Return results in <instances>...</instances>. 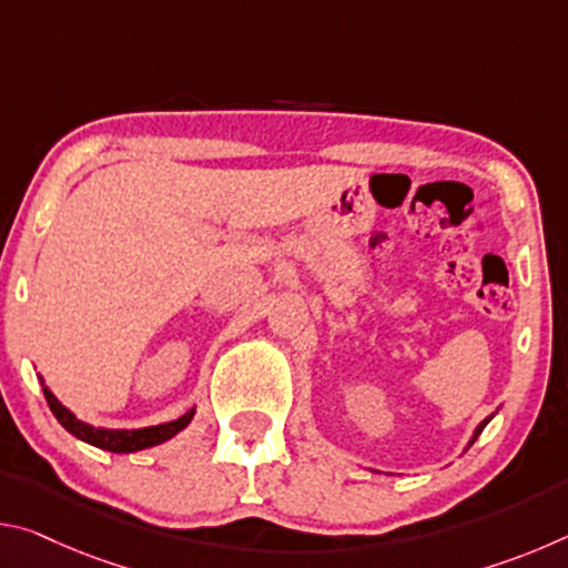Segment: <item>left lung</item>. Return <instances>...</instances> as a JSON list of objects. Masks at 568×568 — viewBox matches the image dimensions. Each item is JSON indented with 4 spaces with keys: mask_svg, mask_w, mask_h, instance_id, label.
Wrapping results in <instances>:
<instances>
[{
    "mask_svg": "<svg viewBox=\"0 0 568 568\" xmlns=\"http://www.w3.org/2000/svg\"><path fill=\"white\" fill-rule=\"evenodd\" d=\"M488 420H491V418H486V420H484V423H480V426L476 428V434H474V438H470V444H474V440L478 438V434H480V430H484V428H486V423H488ZM470 444H468V446H470Z\"/></svg>",
    "mask_w": 568,
    "mask_h": 568,
    "instance_id": "left-lung-1",
    "label": "left lung"
}]
</instances>
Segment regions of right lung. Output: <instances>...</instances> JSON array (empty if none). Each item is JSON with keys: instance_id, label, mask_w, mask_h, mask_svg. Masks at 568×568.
Instances as JSON below:
<instances>
[{"instance_id": "add662e5", "label": "right lung", "mask_w": 568, "mask_h": 568, "mask_svg": "<svg viewBox=\"0 0 568 568\" xmlns=\"http://www.w3.org/2000/svg\"><path fill=\"white\" fill-rule=\"evenodd\" d=\"M47 406L54 413V418L62 423V426L70 430L72 436H77L80 440H88V444L112 450V454H132V450H142L150 446H158L162 440L172 438L175 434H180L182 428L187 426L195 416V410H187L185 416L170 423H162V426H150V428H138V430H108V428H92L88 423L77 420L70 410H67L60 400H57L50 388H42Z\"/></svg>"}]
</instances>
